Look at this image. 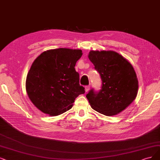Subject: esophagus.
<instances>
[{"label":"esophagus","mask_w":160,"mask_h":160,"mask_svg":"<svg viewBox=\"0 0 160 160\" xmlns=\"http://www.w3.org/2000/svg\"><path fill=\"white\" fill-rule=\"evenodd\" d=\"M90 90V86H85V90H86V92H88Z\"/></svg>","instance_id":"esophagus-1"}]
</instances>
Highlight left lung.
Here are the masks:
<instances>
[{
    "mask_svg": "<svg viewBox=\"0 0 160 160\" xmlns=\"http://www.w3.org/2000/svg\"><path fill=\"white\" fill-rule=\"evenodd\" d=\"M88 58L102 80V89H92L86 98L93 109L106 116L119 114L138 93V81L132 64L113 51H91Z\"/></svg>",
    "mask_w": 160,
    "mask_h": 160,
    "instance_id": "obj_1",
    "label": "left lung"
}]
</instances>
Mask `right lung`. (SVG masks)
I'll return each mask as SVG.
<instances>
[{"instance_id": "add662e5", "label": "right lung", "mask_w": 160, "mask_h": 160, "mask_svg": "<svg viewBox=\"0 0 160 160\" xmlns=\"http://www.w3.org/2000/svg\"><path fill=\"white\" fill-rule=\"evenodd\" d=\"M82 55L80 49L59 48L43 52L32 63L26 89L38 109L57 116L72 108L75 99L85 93L74 67Z\"/></svg>"}]
</instances>
